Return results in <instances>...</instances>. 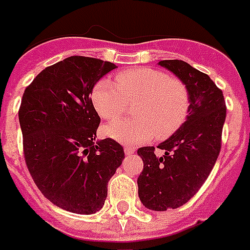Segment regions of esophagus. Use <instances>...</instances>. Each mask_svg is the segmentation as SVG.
Here are the masks:
<instances>
[{
	"instance_id": "1",
	"label": "esophagus",
	"mask_w": 250,
	"mask_h": 250,
	"mask_svg": "<svg viewBox=\"0 0 250 250\" xmlns=\"http://www.w3.org/2000/svg\"><path fill=\"white\" fill-rule=\"evenodd\" d=\"M135 152H136V150H135V148H133V146H125V153L127 156L133 155Z\"/></svg>"
}]
</instances>
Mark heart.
I'll use <instances>...</instances> for the list:
<instances>
[{
	"mask_svg": "<svg viewBox=\"0 0 250 250\" xmlns=\"http://www.w3.org/2000/svg\"><path fill=\"white\" fill-rule=\"evenodd\" d=\"M91 100L104 119H115L133 106V119L114 121L106 125L108 138L123 144H140L156 136L165 139L184 125L190 97L180 80L163 70L135 68L118 74L117 83L104 79L95 83Z\"/></svg>",
	"mask_w": 250,
	"mask_h": 250,
	"instance_id": "b5f03b06",
	"label": "heart"
}]
</instances>
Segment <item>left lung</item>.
Returning a JSON list of instances; mask_svg holds the SVG:
<instances>
[{
    "instance_id": "1",
    "label": "left lung",
    "mask_w": 250,
    "mask_h": 250,
    "mask_svg": "<svg viewBox=\"0 0 250 250\" xmlns=\"http://www.w3.org/2000/svg\"><path fill=\"white\" fill-rule=\"evenodd\" d=\"M157 64L178 77L190 97L185 123L157 146L164 155H156L155 146L138 150L144 163L139 198L146 208L167 211L190 201L209 176L222 146L227 108L222 90L206 73L182 60Z\"/></svg>"
}]
</instances>
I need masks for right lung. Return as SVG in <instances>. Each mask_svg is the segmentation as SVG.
<instances>
[{
    "instance_id": "obj_1",
    "label": "right lung",
    "mask_w": 250,
    "mask_h": 250,
    "mask_svg": "<svg viewBox=\"0 0 250 250\" xmlns=\"http://www.w3.org/2000/svg\"><path fill=\"white\" fill-rule=\"evenodd\" d=\"M112 62L70 56L47 66L23 93L19 125L32 180L49 202L73 214L102 208L107 184L125 159L123 146L95 140L100 115L90 94Z\"/></svg>"
}]
</instances>
